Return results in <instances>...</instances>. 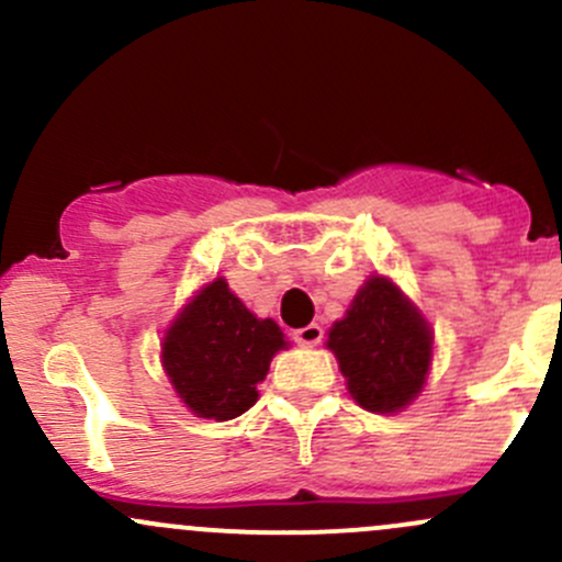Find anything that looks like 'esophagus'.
I'll list each match as a JSON object with an SVG mask.
<instances>
[{"mask_svg": "<svg viewBox=\"0 0 562 562\" xmlns=\"http://www.w3.org/2000/svg\"><path fill=\"white\" fill-rule=\"evenodd\" d=\"M293 339H296V345L301 347H317L323 341V328L317 326V323H312V326L293 330Z\"/></svg>", "mask_w": 562, "mask_h": 562, "instance_id": "34e87169", "label": "esophagus"}]
</instances>
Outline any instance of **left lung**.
<instances>
[{
	"mask_svg": "<svg viewBox=\"0 0 562 562\" xmlns=\"http://www.w3.org/2000/svg\"><path fill=\"white\" fill-rule=\"evenodd\" d=\"M347 390L363 409L401 412L428 380L434 334L415 304L387 277H369L350 310L328 330Z\"/></svg>",
	"mask_w": 562,
	"mask_h": 562,
	"instance_id": "1",
	"label": "left lung"
}]
</instances>
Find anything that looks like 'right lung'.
Returning a JSON list of instances; mask_svg holds the SVG:
<instances>
[{
    "instance_id": "right-lung-1",
    "label": "right lung",
    "mask_w": 562,
    "mask_h": 562,
    "mask_svg": "<svg viewBox=\"0 0 562 562\" xmlns=\"http://www.w3.org/2000/svg\"><path fill=\"white\" fill-rule=\"evenodd\" d=\"M288 341L274 321H261L215 277L169 326L161 363L193 415L234 420L258 401L256 385Z\"/></svg>"
}]
</instances>
